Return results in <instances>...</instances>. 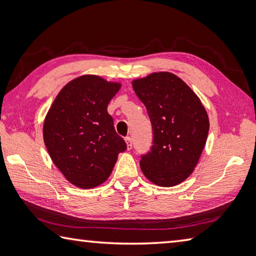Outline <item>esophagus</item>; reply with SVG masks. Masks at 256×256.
<instances>
[{"instance_id":"34e87169","label":"esophagus","mask_w":256,"mask_h":256,"mask_svg":"<svg viewBox=\"0 0 256 256\" xmlns=\"http://www.w3.org/2000/svg\"><path fill=\"white\" fill-rule=\"evenodd\" d=\"M125 144H126V149L131 150L132 149V140L131 138H125Z\"/></svg>"}]
</instances>
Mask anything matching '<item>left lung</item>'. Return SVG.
Instances as JSON below:
<instances>
[{
    "mask_svg": "<svg viewBox=\"0 0 256 256\" xmlns=\"http://www.w3.org/2000/svg\"><path fill=\"white\" fill-rule=\"evenodd\" d=\"M154 131L151 151L140 167L151 183L172 188L192 174L204 149L209 118L200 98L170 72H154L132 81Z\"/></svg>",
    "mask_w": 256,
    "mask_h": 256,
    "instance_id": "1",
    "label": "left lung"
}]
</instances>
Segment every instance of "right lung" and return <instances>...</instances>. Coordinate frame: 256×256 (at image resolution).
<instances>
[{
  "label": "right lung",
  "instance_id": "1",
  "mask_svg": "<svg viewBox=\"0 0 256 256\" xmlns=\"http://www.w3.org/2000/svg\"><path fill=\"white\" fill-rule=\"evenodd\" d=\"M122 86L94 74L78 76L60 89L47 112L42 136L52 162L66 180L94 188L112 174L126 144L116 133L107 106Z\"/></svg>",
  "mask_w": 256,
  "mask_h": 256
}]
</instances>
